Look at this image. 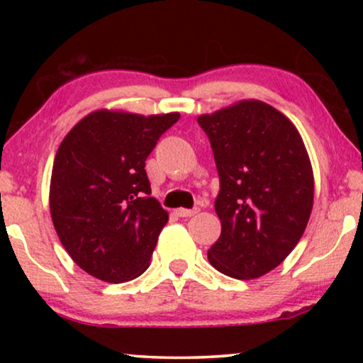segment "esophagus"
Masks as SVG:
<instances>
[{
  "mask_svg": "<svg viewBox=\"0 0 363 363\" xmlns=\"http://www.w3.org/2000/svg\"><path fill=\"white\" fill-rule=\"evenodd\" d=\"M198 211H200V208H191V210H186V208H178L175 213L180 218H190L193 215H196Z\"/></svg>",
  "mask_w": 363,
  "mask_h": 363,
  "instance_id": "1",
  "label": "esophagus"
}]
</instances>
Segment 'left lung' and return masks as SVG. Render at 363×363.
Masks as SVG:
<instances>
[{
  "mask_svg": "<svg viewBox=\"0 0 363 363\" xmlns=\"http://www.w3.org/2000/svg\"><path fill=\"white\" fill-rule=\"evenodd\" d=\"M198 123L220 175L221 235L208 261L235 279H256L279 266L304 235L314 205L309 153L294 123L256 99L203 113Z\"/></svg>",
  "mask_w": 363,
  "mask_h": 363,
  "instance_id": "1",
  "label": "left lung"
}]
</instances>
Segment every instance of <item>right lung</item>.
Masks as SVG:
<instances>
[{"label": "right lung", "mask_w": 363, "mask_h": 363, "mask_svg": "<svg viewBox=\"0 0 363 363\" xmlns=\"http://www.w3.org/2000/svg\"><path fill=\"white\" fill-rule=\"evenodd\" d=\"M178 112H91L54 158L49 208L54 230L76 264L106 282L132 281L150 266L168 213L155 198L145 160Z\"/></svg>", "instance_id": "add662e5"}]
</instances>
